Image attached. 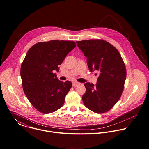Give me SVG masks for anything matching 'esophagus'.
I'll list each match as a JSON object with an SVG mask.
<instances>
[{
  "mask_svg": "<svg viewBox=\"0 0 149 149\" xmlns=\"http://www.w3.org/2000/svg\"><path fill=\"white\" fill-rule=\"evenodd\" d=\"M80 84L79 83V82H72V86H78V85H79Z\"/></svg>",
  "mask_w": 149,
  "mask_h": 149,
  "instance_id": "obj_1",
  "label": "esophagus"
}]
</instances>
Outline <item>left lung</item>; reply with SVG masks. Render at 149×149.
Returning <instances> with one entry per match:
<instances>
[{"label":"left lung","instance_id":"1","mask_svg":"<svg viewBox=\"0 0 149 149\" xmlns=\"http://www.w3.org/2000/svg\"><path fill=\"white\" fill-rule=\"evenodd\" d=\"M78 48L87 58L90 71H99L96 85L85 83L82 100L90 111L103 113L119 101L126 79L124 63L117 49L102 40L77 41Z\"/></svg>","mask_w":149,"mask_h":149}]
</instances>
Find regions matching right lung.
<instances>
[{
    "instance_id": "obj_1",
    "label": "right lung",
    "mask_w": 149,
    "mask_h": 149,
    "mask_svg": "<svg viewBox=\"0 0 149 149\" xmlns=\"http://www.w3.org/2000/svg\"><path fill=\"white\" fill-rule=\"evenodd\" d=\"M75 47L74 41L51 40L38 42L28 51L21 67L22 88L39 112L51 113L63 105L72 84L59 81L54 72H59V65Z\"/></svg>"
}]
</instances>
